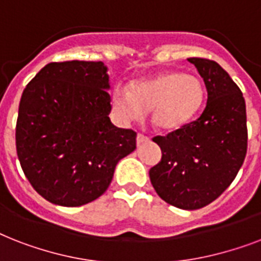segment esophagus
Listing matches in <instances>:
<instances>
[{"label":"esophagus","mask_w":261,"mask_h":261,"mask_svg":"<svg viewBox=\"0 0 261 261\" xmlns=\"http://www.w3.org/2000/svg\"><path fill=\"white\" fill-rule=\"evenodd\" d=\"M147 141H149V137H146V135H143V134L137 135V143H138V145H141V143L143 142H147Z\"/></svg>","instance_id":"34e87169"}]
</instances>
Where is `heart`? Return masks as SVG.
Segmentation results:
<instances>
[{"mask_svg": "<svg viewBox=\"0 0 261 261\" xmlns=\"http://www.w3.org/2000/svg\"><path fill=\"white\" fill-rule=\"evenodd\" d=\"M204 100L202 81L192 74L165 71L131 84V90L116 85L112 104L126 122L139 120L151 111V122L159 130H177L198 114Z\"/></svg>", "mask_w": 261, "mask_h": 261, "instance_id": "heart-1", "label": "heart"}]
</instances>
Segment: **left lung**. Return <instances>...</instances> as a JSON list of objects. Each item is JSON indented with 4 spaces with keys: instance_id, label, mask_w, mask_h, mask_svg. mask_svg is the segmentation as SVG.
<instances>
[{
    "instance_id": "obj_1",
    "label": "left lung",
    "mask_w": 261,
    "mask_h": 261,
    "mask_svg": "<svg viewBox=\"0 0 261 261\" xmlns=\"http://www.w3.org/2000/svg\"><path fill=\"white\" fill-rule=\"evenodd\" d=\"M207 89V104L196 120L153 138L163 157L149 171L159 196L182 210L210 204L230 186L248 146L247 108L240 88L218 63L188 58Z\"/></svg>"
}]
</instances>
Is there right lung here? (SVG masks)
<instances>
[{"mask_svg": "<svg viewBox=\"0 0 261 261\" xmlns=\"http://www.w3.org/2000/svg\"><path fill=\"white\" fill-rule=\"evenodd\" d=\"M102 62H51L22 92L16 150L22 172L48 202L77 207L101 196L137 133L111 123Z\"/></svg>", "mask_w": 261, "mask_h": 261, "instance_id": "add662e5", "label": "right lung"}]
</instances>
